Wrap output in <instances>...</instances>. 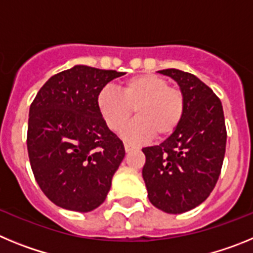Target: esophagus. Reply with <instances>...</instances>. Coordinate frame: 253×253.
Instances as JSON below:
<instances>
[{"instance_id":"34e87169","label":"esophagus","mask_w":253,"mask_h":253,"mask_svg":"<svg viewBox=\"0 0 253 253\" xmlns=\"http://www.w3.org/2000/svg\"><path fill=\"white\" fill-rule=\"evenodd\" d=\"M124 148H125V152H130V151H133L134 147L130 146V144H128V143H125Z\"/></svg>"}]
</instances>
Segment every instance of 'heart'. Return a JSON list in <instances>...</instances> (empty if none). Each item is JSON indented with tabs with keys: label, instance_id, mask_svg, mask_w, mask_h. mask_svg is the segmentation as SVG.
Listing matches in <instances>:
<instances>
[{
	"label": "heart",
	"instance_id": "heart-1",
	"mask_svg": "<svg viewBox=\"0 0 253 253\" xmlns=\"http://www.w3.org/2000/svg\"><path fill=\"white\" fill-rule=\"evenodd\" d=\"M169 84L166 78L152 73L134 76L123 82L120 92L101 88L97 107L111 130H119L135 111L137 119L122 130L128 142L139 143L153 135L163 139L180 126L185 114L184 95Z\"/></svg>",
	"mask_w": 253,
	"mask_h": 253
}]
</instances>
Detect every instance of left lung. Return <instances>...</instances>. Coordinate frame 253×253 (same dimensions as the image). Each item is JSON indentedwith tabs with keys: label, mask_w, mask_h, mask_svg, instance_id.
<instances>
[{
	"label": "left lung",
	"mask_w": 253,
	"mask_h": 253,
	"mask_svg": "<svg viewBox=\"0 0 253 253\" xmlns=\"http://www.w3.org/2000/svg\"><path fill=\"white\" fill-rule=\"evenodd\" d=\"M158 73L177 82L185 97L180 126L160 146L146 147L142 175L149 202L181 214L207 200L224 160L227 130L220 100L196 76L169 68Z\"/></svg>",
	"instance_id": "obj_1"
}]
</instances>
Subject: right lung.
Returning <instances> with one entry per match:
<instances>
[{
    "label": "right lung",
    "instance_id": "1",
    "mask_svg": "<svg viewBox=\"0 0 253 253\" xmlns=\"http://www.w3.org/2000/svg\"><path fill=\"white\" fill-rule=\"evenodd\" d=\"M116 71L77 66L51 76L29 110L28 153L38 185L58 207L87 213L110 191L124 144L102 119L97 95Z\"/></svg>",
    "mask_w": 253,
    "mask_h": 253
}]
</instances>
